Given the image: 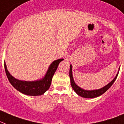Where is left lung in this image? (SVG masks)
Masks as SVG:
<instances>
[{"mask_svg":"<svg viewBox=\"0 0 124 124\" xmlns=\"http://www.w3.org/2000/svg\"><path fill=\"white\" fill-rule=\"evenodd\" d=\"M118 73L117 74V75H116L115 78L112 80V81L110 82V83H108L107 85H106L105 86H104L103 88L99 89H96V90L88 91V90H85V89L81 88L78 85H76V84L74 83L73 79V77H72V65H70V70H69V76H70V85H71L72 88L74 89V91L78 95L81 96V97L86 98H92L98 97V96H101V94H103L104 93H105L112 86L113 83L115 82V79H117V76L118 74Z\"/></svg>","mask_w":124,"mask_h":124,"instance_id":"left-lung-1","label":"left lung"}]
</instances>
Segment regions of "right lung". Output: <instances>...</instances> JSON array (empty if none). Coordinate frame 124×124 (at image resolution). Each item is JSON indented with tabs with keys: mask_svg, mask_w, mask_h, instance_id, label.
Instances as JSON below:
<instances>
[{
	"mask_svg": "<svg viewBox=\"0 0 124 124\" xmlns=\"http://www.w3.org/2000/svg\"><path fill=\"white\" fill-rule=\"evenodd\" d=\"M63 60L64 59H60L54 61L50 65L44 78L36 81H24L16 79L7 70L6 63H4V68L9 82L17 91L26 95L39 96L44 94L49 89L54 73L55 72L59 63Z\"/></svg>",
	"mask_w": 124,
	"mask_h": 124,
	"instance_id": "1",
	"label": "right lung"
}]
</instances>
